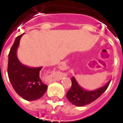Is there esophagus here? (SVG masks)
<instances>
[{"label": "esophagus", "mask_w": 123, "mask_h": 123, "mask_svg": "<svg viewBox=\"0 0 123 123\" xmlns=\"http://www.w3.org/2000/svg\"><path fill=\"white\" fill-rule=\"evenodd\" d=\"M59 67L60 69H64V66L63 64H60L59 65Z\"/></svg>", "instance_id": "esophagus-1"}]
</instances>
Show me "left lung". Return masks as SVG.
I'll return each mask as SVG.
<instances>
[{
	"instance_id": "8db88e82",
	"label": "left lung",
	"mask_w": 123,
	"mask_h": 123,
	"mask_svg": "<svg viewBox=\"0 0 123 123\" xmlns=\"http://www.w3.org/2000/svg\"><path fill=\"white\" fill-rule=\"evenodd\" d=\"M111 80L105 86L92 91H87L81 87L74 77L71 78V87L67 92L66 97L69 102L77 107H82L90 104L98 99L109 87Z\"/></svg>"
}]
</instances>
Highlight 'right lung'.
Instances as JSON below:
<instances>
[{
  "label": "right lung",
  "mask_w": 123,
  "mask_h": 123,
  "mask_svg": "<svg viewBox=\"0 0 123 123\" xmlns=\"http://www.w3.org/2000/svg\"><path fill=\"white\" fill-rule=\"evenodd\" d=\"M22 34L14 40L8 55L7 73L12 87L18 95L27 101L39 99L43 96L47 86L39 77L43 67L31 68L21 63L16 55Z\"/></svg>",
  "instance_id": "1"
}]
</instances>
